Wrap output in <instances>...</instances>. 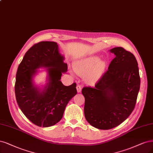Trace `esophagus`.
Masks as SVG:
<instances>
[{"mask_svg": "<svg viewBox=\"0 0 153 153\" xmlns=\"http://www.w3.org/2000/svg\"><path fill=\"white\" fill-rule=\"evenodd\" d=\"M76 90H77V92H80L82 91V87L80 85H76Z\"/></svg>", "mask_w": 153, "mask_h": 153, "instance_id": "34e87169", "label": "esophagus"}]
</instances>
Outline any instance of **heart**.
<instances>
[{"label": "heart", "mask_w": 153, "mask_h": 153, "mask_svg": "<svg viewBox=\"0 0 153 153\" xmlns=\"http://www.w3.org/2000/svg\"><path fill=\"white\" fill-rule=\"evenodd\" d=\"M107 63L100 60L97 56H91L77 61L73 65V68L77 75L84 76L85 83L93 85L102 78L106 71Z\"/></svg>", "instance_id": "obj_1"}]
</instances>
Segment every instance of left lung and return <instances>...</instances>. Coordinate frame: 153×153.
Masks as SVG:
<instances>
[{"instance_id": "left-lung-1", "label": "left lung", "mask_w": 153, "mask_h": 153, "mask_svg": "<svg viewBox=\"0 0 153 153\" xmlns=\"http://www.w3.org/2000/svg\"><path fill=\"white\" fill-rule=\"evenodd\" d=\"M109 51L115 56L108 71L95 85L85 87L84 114L94 127L109 130L120 125L135 108L140 89L138 63L135 56L123 47Z\"/></svg>"}]
</instances>
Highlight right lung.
<instances>
[{
  "label": "right lung",
  "mask_w": 153,
  "mask_h": 153,
  "mask_svg": "<svg viewBox=\"0 0 153 153\" xmlns=\"http://www.w3.org/2000/svg\"><path fill=\"white\" fill-rule=\"evenodd\" d=\"M65 57L54 42H40L26 52L16 76L15 95L18 106L29 120L49 127L61 120L68 103L76 94V83L65 86L62 73L68 70ZM46 68L47 82L42 88L33 81L40 68Z\"/></svg>",
  "instance_id": "right-lung-1"
}]
</instances>
